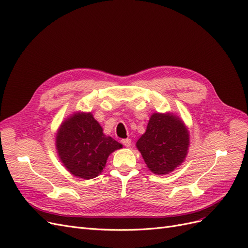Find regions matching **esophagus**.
<instances>
[{
    "mask_svg": "<svg viewBox=\"0 0 248 248\" xmlns=\"http://www.w3.org/2000/svg\"><path fill=\"white\" fill-rule=\"evenodd\" d=\"M122 144L125 146V147H130L131 145V140L130 139H124L121 140Z\"/></svg>",
    "mask_w": 248,
    "mask_h": 248,
    "instance_id": "esophagus-1",
    "label": "esophagus"
}]
</instances>
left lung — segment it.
<instances>
[{"mask_svg":"<svg viewBox=\"0 0 248 248\" xmlns=\"http://www.w3.org/2000/svg\"><path fill=\"white\" fill-rule=\"evenodd\" d=\"M189 136L182 121L172 115L153 114L137 147L148 168L157 175L174 170L185 159Z\"/></svg>","mask_w":248,"mask_h":248,"instance_id":"8db88e82","label":"left lung"}]
</instances>
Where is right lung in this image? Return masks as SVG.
<instances>
[{
  "label": "right lung",
  "mask_w": 248,
  "mask_h": 248,
  "mask_svg": "<svg viewBox=\"0 0 248 248\" xmlns=\"http://www.w3.org/2000/svg\"><path fill=\"white\" fill-rule=\"evenodd\" d=\"M122 145L106 137L91 114H77L61 125L57 137L60 158L72 175L92 179L106 167L108 155Z\"/></svg>",
  "instance_id": "1"
}]
</instances>
